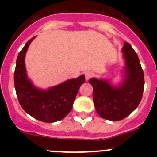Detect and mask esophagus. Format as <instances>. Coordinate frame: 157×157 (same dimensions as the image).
<instances>
[{
    "instance_id": "1",
    "label": "esophagus",
    "mask_w": 157,
    "mask_h": 157,
    "mask_svg": "<svg viewBox=\"0 0 157 157\" xmlns=\"http://www.w3.org/2000/svg\"><path fill=\"white\" fill-rule=\"evenodd\" d=\"M94 72L92 71H86L85 72V78H86V80H89L90 78H92L94 76Z\"/></svg>"
}]
</instances>
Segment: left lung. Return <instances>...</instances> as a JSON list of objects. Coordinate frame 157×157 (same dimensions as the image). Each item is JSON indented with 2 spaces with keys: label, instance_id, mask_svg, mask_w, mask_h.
<instances>
[{
  "label": "left lung",
  "instance_id": "obj_1",
  "mask_svg": "<svg viewBox=\"0 0 157 157\" xmlns=\"http://www.w3.org/2000/svg\"><path fill=\"white\" fill-rule=\"evenodd\" d=\"M123 79L116 85L105 78H92L94 106L101 117L111 121L123 120L138 106L144 90V73L135 51L129 43L122 48Z\"/></svg>",
  "mask_w": 157,
  "mask_h": 157
}]
</instances>
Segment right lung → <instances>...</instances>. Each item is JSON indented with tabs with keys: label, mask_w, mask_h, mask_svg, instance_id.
I'll use <instances>...</instances> for the list:
<instances>
[{
	"label": "right lung",
	"mask_w": 157,
	"mask_h": 157,
	"mask_svg": "<svg viewBox=\"0 0 157 157\" xmlns=\"http://www.w3.org/2000/svg\"><path fill=\"white\" fill-rule=\"evenodd\" d=\"M29 40L19 52L14 73V82L19 102L27 114L45 123L63 120L71 111L78 90L85 82V75L66 80L59 85L43 90L35 86L27 76L25 56L31 41Z\"/></svg>",
	"instance_id": "1"
}]
</instances>
